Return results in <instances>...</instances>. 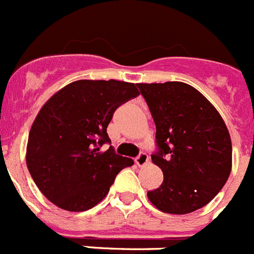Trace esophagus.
I'll use <instances>...</instances> for the list:
<instances>
[{"instance_id":"1","label":"esophagus","mask_w":254,"mask_h":254,"mask_svg":"<svg viewBox=\"0 0 254 254\" xmlns=\"http://www.w3.org/2000/svg\"><path fill=\"white\" fill-rule=\"evenodd\" d=\"M135 162H136V164H137V166H145V164L148 163L149 162V157H148V154L146 153H140L137 155V157L135 158Z\"/></svg>"}]
</instances>
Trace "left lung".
Wrapping results in <instances>:
<instances>
[{"instance_id": "obj_1", "label": "left lung", "mask_w": 254, "mask_h": 254, "mask_svg": "<svg viewBox=\"0 0 254 254\" xmlns=\"http://www.w3.org/2000/svg\"><path fill=\"white\" fill-rule=\"evenodd\" d=\"M155 123L157 150L151 160L163 183L148 191L166 213L185 214L204 207L231 172V138L224 119L199 91L183 82L138 83Z\"/></svg>"}]
</instances>
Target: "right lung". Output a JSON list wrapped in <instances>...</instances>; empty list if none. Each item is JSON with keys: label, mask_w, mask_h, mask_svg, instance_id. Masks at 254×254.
<instances>
[{"label": "right lung", "mask_w": 254, "mask_h": 254, "mask_svg": "<svg viewBox=\"0 0 254 254\" xmlns=\"http://www.w3.org/2000/svg\"><path fill=\"white\" fill-rule=\"evenodd\" d=\"M138 96L133 83L81 79L49 99L28 137L27 166L42 194L62 209L87 211L133 160L116 154L106 133L113 114Z\"/></svg>", "instance_id": "right-lung-1"}]
</instances>
